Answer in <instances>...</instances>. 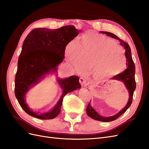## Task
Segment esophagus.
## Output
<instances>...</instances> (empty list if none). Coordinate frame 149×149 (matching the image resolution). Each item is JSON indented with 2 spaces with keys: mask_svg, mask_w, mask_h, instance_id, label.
<instances>
[{
  "mask_svg": "<svg viewBox=\"0 0 149 149\" xmlns=\"http://www.w3.org/2000/svg\"><path fill=\"white\" fill-rule=\"evenodd\" d=\"M79 82L82 86H85L87 84V81L84 77H81L79 79Z\"/></svg>",
  "mask_w": 149,
  "mask_h": 149,
  "instance_id": "obj_1",
  "label": "esophagus"
}]
</instances>
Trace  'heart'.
<instances>
[{
  "label": "heart",
  "instance_id": "obj_1",
  "mask_svg": "<svg viewBox=\"0 0 149 149\" xmlns=\"http://www.w3.org/2000/svg\"><path fill=\"white\" fill-rule=\"evenodd\" d=\"M67 53L78 73L93 68V77L98 80L115 77L123 71L127 64L125 53L115 41L95 33L83 36L79 47L70 44Z\"/></svg>",
  "mask_w": 149,
  "mask_h": 149
}]
</instances>
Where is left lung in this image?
<instances>
[{
  "label": "left lung",
  "instance_id": "left-lung-1",
  "mask_svg": "<svg viewBox=\"0 0 149 149\" xmlns=\"http://www.w3.org/2000/svg\"><path fill=\"white\" fill-rule=\"evenodd\" d=\"M101 33L106 34L108 36L111 37L114 39L118 40L120 42V45L125 48V56L127 58V68H126L125 71H123L122 73L117 75L115 77H113L111 79V80H116V81H121L122 82L124 83V84L126 87V88L128 90L129 93V98L128 101L127 102V104L125 106V108L122 109L120 112H118L117 114H114L113 116H109V117H104L101 115H100V114L97 113L94 108L91 106V104L90 102H89L88 105L87 106L86 108V112L87 114L90 118H93V119L95 120H97L100 121H103V122H109L112 121L116 120L117 118L120 116L122 114L124 113L128 108L130 106L132 100H133V93L136 88V82L135 79V66L134 62H133L132 56V53H131V49L130 48L129 45L127 43L124 42L120 38H118L115 35H114L113 33L106 32V31H101Z\"/></svg>",
  "mask_w": 149,
  "mask_h": 149
}]
</instances>
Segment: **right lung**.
Segmentation results:
<instances>
[{
  "instance_id": "obj_1",
  "label": "right lung",
  "mask_w": 149,
  "mask_h": 149,
  "mask_svg": "<svg viewBox=\"0 0 149 149\" xmlns=\"http://www.w3.org/2000/svg\"><path fill=\"white\" fill-rule=\"evenodd\" d=\"M81 30L68 25L51 29H33L26 36L19 56L17 70L15 77V96L24 111L29 115L42 120H50L60 112L63 97L68 93L81 89L79 78L72 75L68 78H56L62 89L58 101L47 113L34 112L26 102V95L35 85L49 74L57 75V66L65 58V50L68 43L77 36Z\"/></svg>"
}]
</instances>
